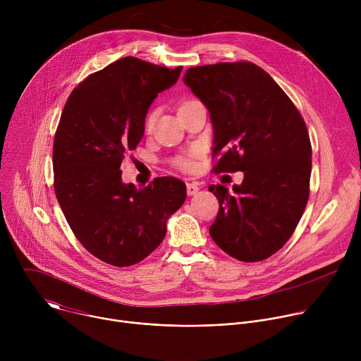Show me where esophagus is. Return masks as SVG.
Segmentation results:
<instances>
[{"instance_id": "1", "label": "esophagus", "mask_w": 361, "mask_h": 361, "mask_svg": "<svg viewBox=\"0 0 361 361\" xmlns=\"http://www.w3.org/2000/svg\"><path fill=\"white\" fill-rule=\"evenodd\" d=\"M198 190H200V187H198L197 183H187V194H188V195L197 194Z\"/></svg>"}]
</instances>
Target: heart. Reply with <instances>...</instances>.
<instances>
[{
  "label": "heart",
  "mask_w": 361,
  "mask_h": 361,
  "mask_svg": "<svg viewBox=\"0 0 361 361\" xmlns=\"http://www.w3.org/2000/svg\"><path fill=\"white\" fill-rule=\"evenodd\" d=\"M156 118H157V111H149V113L147 114L145 121H144L145 131H151V130H152L154 123H156ZM176 164H177L181 170H191V169L194 167V163H192V157H191V156L177 159Z\"/></svg>",
  "instance_id": "obj_1"
}]
</instances>
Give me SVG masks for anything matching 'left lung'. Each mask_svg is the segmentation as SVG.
I'll return each mask as SVG.
<instances>
[{
    "instance_id": "obj_1",
    "label": "left lung",
    "mask_w": 361,
    "mask_h": 361,
    "mask_svg": "<svg viewBox=\"0 0 361 361\" xmlns=\"http://www.w3.org/2000/svg\"><path fill=\"white\" fill-rule=\"evenodd\" d=\"M184 84L210 111L216 173L243 171L233 192L209 190L220 209L210 227L216 244L234 259L262 262L294 233L308 201L312 144L293 101L262 67L219 63L185 71Z\"/></svg>"
}]
</instances>
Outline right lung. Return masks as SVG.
I'll use <instances>...</instances> for the list:
<instances>
[{
  "instance_id": "obj_1",
  "label": "right lung",
  "mask_w": 361,
  "mask_h": 361,
  "mask_svg": "<svg viewBox=\"0 0 361 361\" xmlns=\"http://www.w3.org/2000/svg\"><path fill=\"white\" fill-rule=\"evenodd\" d=\"M181 70L124 57L88 75L64 106L53 145L56 195L77 240L107 264L144 260L185 201V184L174 177H157L144 188L121 180L151 102Z\"/></svg>"
}]
</instances>
